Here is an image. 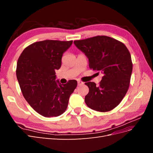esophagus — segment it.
<instances>
[{
    "label": "esophagus",
    "instance_id": "1",
    "mask_svg": "<svg viewBox=\"0 0 153 153\" xmlns=\"http://www.w3.org/2000/svg\"><path fill=\"white\" fill-rule=\"evenodd\" d=\"M82 84H84V82H82L81 81H78V85H81Z\"/></svg>",
    "mask_w": 153,
    "mask_h": 153
}]
</instances>
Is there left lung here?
Returning <instances> with one entry per match:
<instances>
[{"mask_svg": "<svg viewBox=\"0 0 153 153\" xmlns=\"http://www.w3.org/2000/svg\"><path fill=\"white\" fill-rule=\"evenodd\" d=\"M74 44L89 59V68L103 74L98 85L85 83L89 89L85 97L86 105L98 112L112 110L121 103L129 88L133 69L129 50L121 41L106 36L76 40Z\"/></svg>", "mask_w": 153, "mask_h": 153, "instance_id": "left-lung-1", "label": "left lung"}]
</instances>
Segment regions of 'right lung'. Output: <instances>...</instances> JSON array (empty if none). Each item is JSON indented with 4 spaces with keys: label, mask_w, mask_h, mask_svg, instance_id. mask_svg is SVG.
<instances>
[{
    "label": "right lung",
    "mask_w": 153,
    "mask_h": 153,
    "mask_svg": "<svg viewBox=\"0 0 153 153\" xmlns=\"http://www.w3.org/2000/svg\"><path fill=\"white\" fill-rule=\"evenodd\" d=\"M73 41L45 40L26 47L18 58L16 77L24 97L36 112L46 117L65 112L77 81L61 84L55 70L61 66L64 52Z\"/></svg>",
    "instance_id": "1"
}]
</instances>
